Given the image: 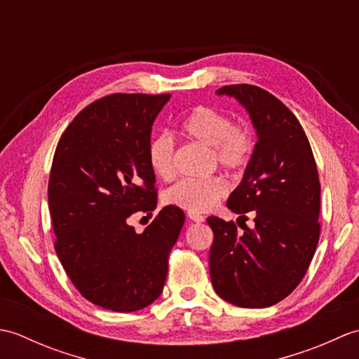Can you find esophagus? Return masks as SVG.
Here are the masks:
<instances>
[{"label": "esophagus", "instance_id": "obj_1", "mask_svg": "<svg viewBox=\"0 0 359 359\" xmlns=\"http://www.w3.org/2000/svg\"><path fill=\"white\" fill-rule=\"evenodd\" d=\"M188 219L193 220V222H197V224H201L205 220V217L202 215H199V212H191V211L188 212Z\"/></svg>", "mask_w": 359, "mask_h": 359}]
</instances>
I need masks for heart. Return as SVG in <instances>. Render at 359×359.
<instances>
[{"instance_id":"b5f03b06","label":"heart","mask_w":359,"mask_h":359,"mask_svg":"<svg viewBox=\"0 0 359 359\" xmlns=\"http://www.w3.org/2000/svg\"><path fill=\"white\" fill-rule=\"evenodd\" d=\"M179 133L188 140L208 147L212 160L228 171L239 172L255 151V137L243 125L231 123L225 112L211 106H196L182 118ZM148 162L157 177L168 180L175 172L174 143L170 135L158 134L148 144ZM226 184L220 177L182 179L163 194L166 205L191 212L211 210L224 199Z\"/></svg>"}]
</instances>
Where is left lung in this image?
I'll list each match as a JSON object with an SVG mask.
<instances>
[{
  "mask_svg": "<svg viewBox=\"0 0 359 359\" xmlns=\"http://www.w3.org/2000/svg\"><path fill=\"white\" fill-rule=\"evenodd\" d=\"M217 95L234 97L250 114L257 142L241 185L226 207L253 211L255 228L211 216L215 233L210 276L216 293L233 306L264 309L299 285L319 241L321 185L306 133L276 97L253 85H228ZM245 217V216H241Z\"/></svg>",
  "mask_w": 359,
  "mask_h": 359,
  "instance_id": "1",
  "label": "left lung"
}]
</instances>
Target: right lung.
I'll list each match as a JSON object with an SVG mask.
<instances>
[{
    "label": "right lung",
    "mask_w": 359,
    "mask_h": 359,
    "mask_svg": "<svg viewBox=\"0 0 359 359\" xmlns=\"http://www.w3.org/2000/svg\"><path fill=\"white\" fill-rule=\"evenodd\" d=\"M170 94H111L66 128L48 187L55 251L75 288L106 310L135 311L160 296L185 222L165 207L137 234L128 217L157 207L151 129Z\"/></svg>",
    "instance_id": "1"
}]
</instances>
